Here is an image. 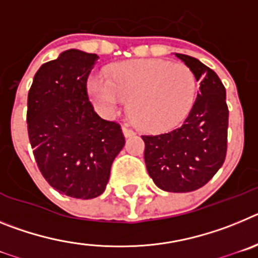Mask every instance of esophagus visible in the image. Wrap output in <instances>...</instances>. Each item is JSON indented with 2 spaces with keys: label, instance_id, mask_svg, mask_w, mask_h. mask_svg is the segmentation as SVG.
<instances>
[{
  "label": "esophagus",
  "instance_id": "esophagus-1",
  "mask_svg": "<svg viewBox=\"0 0 258 258\" xmlns=\"http://www.w3.org/2000/svg\"><path fill=\"white\" fill-rule=\"evenodd\" d=\"M122 133H124L125 137H132L134 136V131L127 126H122Z\"/></svg>",
  "mask_w": 258,
  "mask_h": 258
}]
</instances>
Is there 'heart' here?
I'll list each match as a JSON object with an SVG mask.
<instances>
[{
    "label": "heart",
    "mask_w": 258,
    "mask_h": 258,
    "mask_svg": "<svg viewBox=\"0 0 258 258\" xmlns=\"http://www.w3.org/2000/svg\"><path fill=\"white\" fill-rule=\"evenodd\" d=\"M89 92L98 109L111 116L131 101L136 125L150 133L173 129L191 111L197 79L187 66L160 59L124 61L111 71V79L95 75Z\"/></svg>",
    "instance_id": "obj_1"
}]
</instances>
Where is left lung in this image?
I'll return each instance as SVG.
<instances>
[{
	"instance_id": "1",
	"label": "left lung",
	"mask_w": 258,
	"mask_h": 258,
	"mask_svg": "<svg viewBox=\"0 0 258 258\" xmlns=\"http://www.w3.org/2000/svg\"><path fill=\"white\" fill-rule=\"evenodd\" d=\"M191 68L199 93L181 126L143 134L145 163L157 187L188 192L208 183L222 166L227 151L229 108L226 90L217 74L197 58L175 54Z\"/></svg>"
}]
</instances>
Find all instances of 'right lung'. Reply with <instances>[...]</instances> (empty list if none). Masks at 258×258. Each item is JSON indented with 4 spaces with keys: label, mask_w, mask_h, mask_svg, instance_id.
Here are the masks:
<instances>
[{
    "label": "right lung",
    "mask_w": 258,
    "mask_h": 258,
    "mask_svg": "<svg viewBox=\"0 0 258 258\" xmlns=\"http://www.w3.org/2000/svg\"><path fill=\"white\" fill-rule=\"evenodd\" d=\"M97 54L63 51L41 66L27 102V127L36 163L60 194L93 199L104 191L125 145L121 126L99 117L88 95Z\"/></svg>",
    "instance_id": "obj_1"
}]
</instances>
